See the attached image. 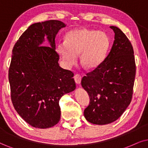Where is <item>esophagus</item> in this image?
<instances>
[{"mask_svg": "<svg viewBox=\"0 0 148 148\" xmlns=\"http://www.w3.org/2000/svg\"><path fill=\"white\" fill-rule=\"evenodd\" d=\"M74 80H75L76 83L77 84V85H79V84L80 83V81H81V78H82L81 76H80V74H76L74 75Z\"/></svg>", "mask_w": 148, "mask_h": 148, "instance_id": "34e87169", "label": "esophagus"}]
</instances>
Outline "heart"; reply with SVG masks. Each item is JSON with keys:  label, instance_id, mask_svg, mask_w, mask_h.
I'll return each mask as SVG.
<instances>
[{"label": "heart", "instance_id": "b5f03b06", "mask_svg": "<svg viewBox=\"0 0 148 148\" xmlns=\"http://www.w3.org/2000/svg\"><path fill=\"white\" fill-rule=\"evenodd\" d=\"M109 45V38L105 33L82 28L67 33L65 42L57 44V50L67 68L75 64L80 54V62L84 68L93 69L104 60Z\"/></svg>", "mask_w": 148, "mask_h": 148}]
</instances>
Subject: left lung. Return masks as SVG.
I'll return each mask as SVG.
<instances>
[{"label": "left lung", "mask_w": 148, "mask_h": 148, "mask_svg": "<svg viewBox=\"0 0 148 148\" xmlns=\"http://www.w3.org/2000/svg\"><path fill=\"white\" fill-rule=\"evenodd\" d=\"M115 40L103 61L83 76L81 85L90 98L84 116L93 124L104 125L117 120L132 96L136 66L131 43L122 31L111 26Z\"/></svg>", "instance_id": "obj_1"}]
</instances>
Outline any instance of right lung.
I'll return each instance as SVG.
<instances>
[{
  "label": "right lung",
  "instance_id": "obj_1",
  "mask_svg": "<svg viewBox=\"0 0 148 148\" xmlns=\"http://www.w3.org/2000/svg\"><path fill=\"white\" fill-rule=\"evenodd\" d=\"M65 24L59 20L29 26L12 50L9 70L11 97L17 113L37 128H48L59 122V102L76 89L74 74L59 66L55 38ZM46 38L48 47H43Z\"/></svg>",
  "mask_w": 148,
  "mask_h": 148
}]
</instances>
